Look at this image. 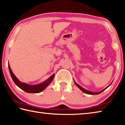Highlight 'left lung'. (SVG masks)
Listing matches in <instances>:
<instances>
[{
	"mask_svg": "<svg viewBox=\"0 0 125 125\" xmlns=\"http://www.w3.org/2000/svg\"><path fill=\"white\" fill-rule=\"evenodd\" d=\"M74 83H75V84L76 85H77L78 88H79L80 90H81L82 92H84V93H85V94H90V95H97V94H100L101 93H102L103 92H104V91L105 89H106L109 87V86L111 85V83L110 84V85H109V86H107L106 88H105V89H104L103 90H101V91H100V92H90V91H89V90H86V89H85L84 88H82L81 86H80L79 84H78L77 83H76V82L74 81ZM112 83H113V82H112Z\"/></svg>",
	"mask_w": 125,
	"mask_h": 125,
	"instance_id": "8db88e82",
	"label": "left lung"
}]
</instances>
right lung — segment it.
<instances>
[{"label": "right lung", "instance_id": "obj_1", "mask_svg": "<svg viewBox=\"0 0 125 125\" xmlns=\"http://www.w3.org/2000/svg\"><path fill=\"white\" fill-rule=\"evenodd\" d=\"M8 68H9V69L10 75H11L12 79L13 80L15 84L19 88H20L21 89L25 91V92L29 93H39L42 92L44 89H45L48 85H50V84L52 82L54 77V74H53L49 78H48L47 80H46L43 82H42V83L38 84H36V85H29V84L20 82L18 79V78L14 75V74L12 72L9 63L8 64Z\"/></svg>", "mask_w": 125, "mask_h": 125}]
</instances>
